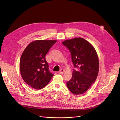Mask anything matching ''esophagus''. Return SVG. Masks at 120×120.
<instances>
[{
    "mask_svg": "<svg viewBox=\"0 0 120 120\" xmlns=\"http://www.w3.org/2000/svg\"><path fill=\"white\" fill-rule=\"evenodd\" d=\"M65 72V71L64 70V69H61V70H60V71H59V73L60 74H64V73Z\"/></svg>",
    "mask_w": 120,
    "mask_h": 120,
    "instance_id": "34e87169",
    "label": "esophagus"
}]
</instances>
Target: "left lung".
Returning <instances> with one entry per match:
<instances>
[{"mask_svg": "<svg viewBox=\"0 0 120 120\" xmlns=\"http://www.w3.org/2000/svg\"><path fill=\"white\" fill-rule=\"evenodd\" d=\"M63 45L69 50L74 67L67 87L74 94L86 92L96 80L99 71L97 54L92 45L81 38L66 40Z\"/></svg>", "mask_w": 120, "mask_h": 120, "instance_id": "obj_1", "label": "left lung"}]
</instances>
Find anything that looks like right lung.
<instances>
[{"label":"right lung","instance_id":"1","mask_svg":"<svg viewBox=\"0 0 120 120\" xmlns=\"http://www.w3.org/2000/svg\"><path fill=\"white\" fill-rule=\"evenodd\" d=\"M56 41H34L24 50L20 60V73L24 81L31 87L41 89L53 76L49 70L45 55Z\"/></svg>","mask_w":120,"mask_h":120}]
</instances>
